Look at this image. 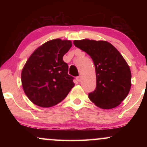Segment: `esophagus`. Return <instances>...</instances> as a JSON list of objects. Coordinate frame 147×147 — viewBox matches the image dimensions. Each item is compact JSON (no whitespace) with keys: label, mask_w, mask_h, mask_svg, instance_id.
<instances>
[{"label":"esophagus","mask_w":147,"mask_h":147,"mask_svg":"<svg viewBox=\"0 0 147 147\" xmlns=\"http://www.w3.org/2000/svg\"><path fill=\"white\" fill-rule=\"evenodd\" d=\"M77 80L79 82H82V76H79V77H77Z\"/></svg>","instance_id":"34e87169"}]
</instances>
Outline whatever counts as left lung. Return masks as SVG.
<instances>
[{"mask_svg": "<svg viewBox=\"0 0 147 147\" xmlns=\"http://www.w3.org/2000/svg\"><path fill=\"white\" fill-rule=\"evenodd\" d=\"M73 43L86 52L95 64L97 84L94 91L88 93L90 101L104 109L120 104L131 86V70L122 55L106 41L84 39Z\"/></svg>", "mask_w": 147, "mask_h": 147, "instance_id": "obj_1", "label": "left lung"}]
</instances>
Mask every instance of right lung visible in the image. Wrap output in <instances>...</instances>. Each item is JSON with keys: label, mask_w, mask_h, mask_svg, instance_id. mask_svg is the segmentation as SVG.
<instances>
[{"label": "right lung", "mask_w": 147, "mask_h": 147, "mask_svg": "<svg viewBox=\"0 0 147 147\" xmlns=\"http://www.w3.org/2000/svg\"><path fill=\"white\" fill-rule=\"evenodd\" d=\"M72 46L70 41L54 39L38 48L27 61L21 73L23 88L32 102L41 107H51L65 98L74 77L63 57Z\"/></svg>", "instance_id": "1"}]
</instances>
